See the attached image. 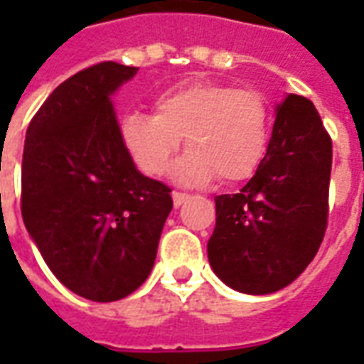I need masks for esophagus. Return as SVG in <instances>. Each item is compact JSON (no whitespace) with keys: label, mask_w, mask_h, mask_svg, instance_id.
<instances>
[{"label":"esophagus","mask_w":364,"mask_h":364,"mask_svg":"<svg viewBox=\"0 0 364 364\" xmlns=\"http://www.w3.org/2000/svg\"><path fill=\"white\" fill-rule=\"evenodd\" d=\"M191 195L189 193H181V191H173V205L181 206L185 200H189Z\"/></svg>","instance_id":"obj_1"}]
</instances>
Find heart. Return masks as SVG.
I'll list each match as a JSON object with an SVG mask.
<instances>
[{"instance_id":"b5f03b06","label":"heart","mask_w":364,"mask_h":364,"mask_svg":"<svg viewBox=\"0 0 364 364\" xmlns=\"http://www.w3.org/2000/svg\"><path fill=\"white\" fill-rule=\"evenodd\" d=\"M269 128V105L261 91L193 82L161 91L154 99V114L127 112L119 134L142 173H164L185 136L191 150L177 161L175 179L203 183L218 175L220 181L237 183L257 171Z\"/></svg>"}]
</instances>
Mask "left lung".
Here are the masks:
<instances>
[{"instance_id": "8db88e82", "label": "left lung", "mask_w": 364, "mask_h": 364, "mask_svg": "<svg viewBox=\"0 0 364 364\" xmlns=\"http://www.w3.org/2000/svg\"><path fill=\"white\" fill-rule=\"evenodd\" d=\"M331 138L310 99L289 95L257 171L220 195L208 261L228 287L271 294L302 273L328 228Z\"/></svg>"}]
</instances>
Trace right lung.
<instances>
[{"instance_id": "obj_1", "label": "right lung", "mask_w": 364, "mask_h": 364, "mask_svg": "<svg viewBox=\"0 0 364 364\" xmlns=\"http://www.w3.org/2000/svg\"><path fill=\"white\" fill-rule=\"evenodd\" d=\"M138 68L99 62L60 83L27 128L21 214L62 284L93 302L132 294L150 274L171 189L136 169L111 95Z\"/></svg>"}]
</instances>
